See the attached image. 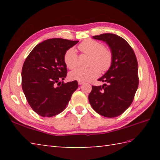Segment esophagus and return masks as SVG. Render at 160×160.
<instances>
[{
  "instance_id": "34e87169",
  "label": "esophagus",
  "mask_w": 160,
  "mask_h": 160,
  "mask_svg": "<svg viewBox=\"0 0 160 160\" xmlns=\"http://www.w3.org/2000/svg\"><path fill=\"white\" fill-rule=\"evenodd\" d=\"M78 84H79V85H82V84H84V82H82V81H78Z\"/></svg>"
}]
</instances>
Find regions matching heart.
<instances>
[{"instance_id": "1", "label": "heart", "mask_w": 160, "mask_h": 160, "mask_svg": "<svg viewBox=\"0 0 160 160\" xmlns=\"http://www.w3.org/2000/svg\"><path fill=\"white\" fill-rule=\"evenodd\" d=\"M78 49L81 53L90 55L89 68L78 67L71 71L69 78L71 80L86 82L92 80L100 76V69L106 71L111 66L113 56L110 50L105 48L102 42L95 40L88 39L81 42ZM78 56L73 47L68 49L64 54V62L69 69L77 66Z\"/></svg>"}]
</instances>
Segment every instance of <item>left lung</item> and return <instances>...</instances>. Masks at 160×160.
<instances>
[{"instance_id":"8db88e82","label":"left lung","mask_w":160,"mask_h":160,"mask_svg":"<svg viewBox=\"0 0 160 160\" xmlns=\"http://www.w3.org/2000/svg\"><path fill=\"white\" fill-rule=\"evenodd\" d=\"M110 47L113 56L111 66L98 79L102 86H92L89 101L98 113L107 118L120 115L130 107L138 87V65L131 47L122 37L113 33L93 36Z\"/></svg>"}]
</instances>
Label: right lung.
<instances>
[{"label": "right lung", "mask_w": 160, "mask_h": 160, "mask_svg": "<svg viewBox=\"0 0 160 160\" xmlns=\"http://www.w3.org/2000/svg\"><path fill=\"white\" fill-rule=\"evenodd\" d=\"M78 40L52 38L37 45L22 69V88L30 107L42 117H52L65 109L78 87L76 80L64 83L67 69L66 51Z\"/></svg>", "instance_id": "obj_1"}]
</instances>
